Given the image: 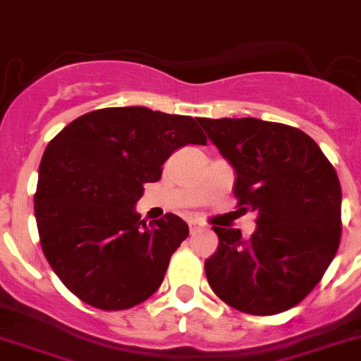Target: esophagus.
<instances>
[{
	"instance_id": "34e87169",
	"label": "esophagus",
	"mask_w": 361,
	"mask_h": 361,
	"mask_svg": "<svg viewBox=\"0 0 361 361\" xmlns=\"http://www.w3.org/2000/svg\"><path fill=\"white\" fill-rule=\"evenodd\" d=\"M201 228H203V224H201L200 221H196V219H190V221H188V230H190V233H196Z\"/></svg>"
}]
</instances>
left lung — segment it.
<instances>
[{"label":"left lung","instance_id":"8db88e82","mask_svg":"<svg viewBox=\"0 0 361 361\" xmlns=\"http://www.w3.org/2000/svg\"><path fill=\"white\" fill-rule=\"evenodd\" d=\"M235 169L240 210L257 212L251 238L214 226L217 251L204 262L212 290L251 315L301 302L335 258L342 190L333 165L305 131L255 117L200 119Z\"/></svg>","mask_w":361,"mask_h":361}]
</instances>
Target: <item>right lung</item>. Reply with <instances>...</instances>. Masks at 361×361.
I'll list each match as a JSON object with an SVG mask.
<instances>
[{
	"label": "right lung",
	"instance_id": "obj_1",
	"mask_svg": "<svg viewBox=\"0 0 361 361\" xmlns=\"http://www.w3.org/2000/svg\"><path fill=\"white\" fill-rule=\"evenodd\" d=\"M187 144H207L196 119L146 106L94 110L48 144L35 192L40 245L83 302L114 312L158 290L188 226L174 214L147 226L135 204Z\"/></svg>",
	"mask_w": 361,
	"mask_h": 361
}]
</instances>
